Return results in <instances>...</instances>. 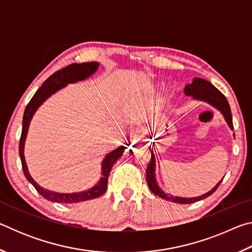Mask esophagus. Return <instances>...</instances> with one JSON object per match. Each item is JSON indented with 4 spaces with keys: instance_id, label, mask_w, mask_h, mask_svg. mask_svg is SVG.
<instances>
[{
    "instance_id": "esophagus-1",
    "label": "esophagus",
    "mask_w": 252,
    "mask_h": 252,
    "mask_svg": "<svg viewBox=\"0 0 252 252\" xmlns=\"http://www.w3.org/2000/svg\"><path fill=\"white\" fill-rule=\"evenodd\" d=\"M138 136H139V131H138V129H132V130L130 131V133H129L130 142H131L132 144L135 143V142H136V139H138Z\"/></svg>"
}]
</instances>
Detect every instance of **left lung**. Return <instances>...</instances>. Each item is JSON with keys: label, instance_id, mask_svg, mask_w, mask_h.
Returning a JSON list of instances; mask_svg holds the SVG:
<instances>
[{"label": "left lung", "instance_id": "obj_1", "mask_svg": "<svg viewBox=\"0 0 252 252\" xmlns=\"http://www.w3.org/2000/svg\"><path fill=\"white\" fill-rule=\"evenodd\" d=\"M185 93L187 95H192L193 99L195 100H201L204 102H208L210 103L212 106L218 109L221 113L223 114V117L227 121L228 126H230V129L233 130V123H232V116H231V110H230V105L228 100L225 99V96L221 93L218 89H217L215 85L211 84L209 81L200 79V78H195L193 79L192 83L191 84H187L185 88ZM156 160H155V156H153V152H151V160L149 162V165L147 168V182L149 186V189H150L153 193L158 197L163 198L165 200H171L173 202H178V203H192L195 201H199V200H202L204 198L211 195L215 191L217 190V188L220 186V183L222 182V180L218 182L211 191L204 193L200 197H195V198H180V197H169V195L165 194L163 191H162L159 187L157 185L156 181Z\"/></svg>", "mask_w": 252, "mask_h": 252}]
</instances>
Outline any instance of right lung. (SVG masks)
I'll return each instance as SVG.
<instances>
[{
  "label": "right lung",
  "instance_id": "right-lung-1",
  "mask_svg": "<svg viewBox=\"0 0 252 252\" xmlns=\"http://www.w3.org/2000/svg\"><path fill=\"white\" fill-rule=\"evenodd\" d=\"M99 63L97 62H87V63H73L65 66L64 69L59 70L50 76L49 79L44 81L42 87L35 92L33 95L31 101L25 108L24 114H23V123H22V133H21L20 144H19V153L21 158V163H22V169L25 178L28 179L30 183H32L33 187L35 188L37 192H39L42 197L45 198L49 201L58 202V203H75L81 201H87V200L99 198L100 195L103 194L106 191V187H108V178L111 169H112L113 164L116 163L118 159H120L122 153L125 152V147H120L116 149V150L110 152L108 156L104 158L103 162H102V178L100 179L99 183L94 186L92 189L88 191H83V192L78 193H58L53 192V191L46 190L44 188L37 185V183L33 180L32 177L30 176L29 170L25 163L24 159V142L27 139L30 121L35 113L37 108L43 103V102L48 99L50 95L57 92L60 89L65 87L67 83H74L78 81H82L84 79L89 78L96 71Z\"/></svg>",
  "mask_w": 252,
  "mask_h": 252
}]
</instances>
